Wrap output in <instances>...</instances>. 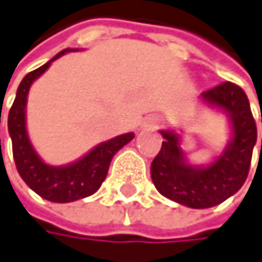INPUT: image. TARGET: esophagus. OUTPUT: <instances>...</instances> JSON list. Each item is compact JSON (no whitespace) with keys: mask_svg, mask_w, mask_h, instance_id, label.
Wrapping results in <instances>:
<instances>
[{"mask_svg":"<svg viewBox=\"0 0 262 262\" xmlns=\"http://www.w3.org/2000/svg\"><path fill=\"white\" fill-rule=\"evenodd\" d=\"M161 124V118L157 116V115H152V116H147L144 121H143V127L144 128H155Z\"/></svg>","mask_w":262,"mask_h":262,"instance_id":"esophagus-1","label":"esophagus"}]
</instances>
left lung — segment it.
<instances>
[{
  "label": "left lung",
  "mask_w": 262,
  "mask_h": 262,
  "mask_svg": "<svg viewBox=\"0 0 262 262\" xmlns=\"http://www.w3.org/2000/svg\"><path fill=\"white\" fill-rule=\"evenodd\" d=\"M200 99L228 116L231 138L222 154L210 164H189L180 147L179 134L160 130L164 141L150 164V177L160 194L197 210L219 205L241 189L249 176L256 144V124L241 86L224 82L203 91Z\"/></svg>",
  "instance_id": "left-lung-1"
}]
</instances>
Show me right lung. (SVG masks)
Instances as JSON below:
<instances>
[{
    "mask_svg": "<svg viewBox=\"0 0 262 262\" xmlns=\"http://www.w3.org/2000/svg\"><path fill=\"white\" fill-rule=\"evenodd\" d=\"M71 51L79 49L67 48L60 51L54 59L46 62L43 67L25 76V79L16 90V96L7 118L9 135L12 138L13 160L18 174L25 180V183L40 197L55 203H68L95 194L107 177L108 166L113 155L127 143L132 141L135 137V134L132 132L115 137L108 141L98 144L96 147H93L82 158L65 166H51L45 163L35 152L28 137L26 128V104L29 88L34 83V80H37L55 59L62 57L63 54Z\"/></svg>",
    "mask_w": 262,
    "mask_h": 262,
    "instance_id": "right-lung-1",
    "label": "right lung"
}]
</instances>
